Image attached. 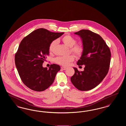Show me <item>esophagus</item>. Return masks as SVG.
Here are the masks:
<instances>
[{
  "label": "esophagus",
  "instance_id": "34e87169",
  "mask_svg": "<svg viewBox=\"0 0 126 126\" xmlns=\"http://www.w3.org/2000/svg\"><path fill=\"white\" fill-rule=\"evenodd\" d=\"M61 69L65 70L66 69V68H66V67H63V66H62V67H61Z\"/></svg>",
  "mask_w": 126,
  "mask_h": 126
}]
</instances>
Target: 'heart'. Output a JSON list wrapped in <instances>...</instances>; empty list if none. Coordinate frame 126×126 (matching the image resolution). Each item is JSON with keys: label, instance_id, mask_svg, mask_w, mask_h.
<instances>
[{"label": "heart", "instance_id": "b5f03b06", "mask_svg": "<svg viewBox=\"0 0 126 126\" xmlns=\"http://www.w3.org/2000/svg\"><path fill=\"white\" fill-rule=\"evenodd\" d=\"M62 41L66 46L70 47L71 52L78 57H80L84 52V47L80 44H76L77 40L70 35H66L64 36ZM58 40H54L52 41L49 45V51L50 52H53L56 47ZM75 60L74 55H69L68 56H59L55 59L54 61L56 63L64 66H68L69 64Z\"/></svg>", "mask_w": 126, "mask_h": 126}]
</instances>
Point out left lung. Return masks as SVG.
Wrapping results in <instances>:
<instances>
[{"instance_id":"obj_1","label":"left lung","mask_w":126,"mask_h":126,"mask_svg":"<svg viewBox=\"0 0 126 126\" xmlns=\"http://www.w3.org/2000/svg\"><path fill=\"white\" fill-rule=\"evenodd\" d=\"M74 33L80 36L84 48L77 64L85 67L83 71L73 67L75 74L71 81L79 90H91L100 84L108 74L110 51L102 37L90 30H81Z\"/></svg>"}]
</instances>
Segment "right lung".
I'll use <instances>...</instances> for the list:
<instances>
[{"label": "right lung", "mask_w": 126, "mask_h": 126, "mask_svg": "<svg viewBox=\"0 0 126 126\" xmlns=\"http://www.w3.org/2000/svg\"><path fill=\"white\" fill-rule=\"evenodd\" d=\"M64 32H53L44 28L34 30L20 42L15 55V64L23 83L31 90L42 92L53 83L60 66L51 64L49 68L42 64L49 55V45Z\"/></svg>", "instance_id": "obj_1"}]
</instances>
